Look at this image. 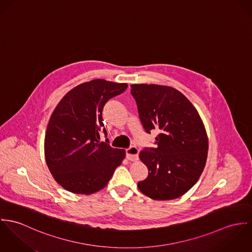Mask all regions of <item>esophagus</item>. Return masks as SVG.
Instances as JSON below:
<instances>
[{
    "instance_id": "obj_1",
    "label": "esophagus",
    "mask_w": 252,
    "mask_h": 252,
    "mask_svg": "<svg viewBox=\"0 0 252 252\" xmlns=\"http://www.w3.org/2000/svg\"><path fill=\"white\" fill-rule=\"evenodd\" d=\"M126 158L128 160H131V161H135L138 159V154H139V150L134 147V146H131L129 147L128 149L126 150Z\"/></svg>"
}]
</instances>
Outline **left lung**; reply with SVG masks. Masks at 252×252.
Returning a JSON list of instances; mask_svg holds the SVG:
<instances>
[{
	"label": "left lung",
	"instance_id": "8db88e82",
	"mask_svg": "<svg viewBox=\"0 0 252 252\" xmlns=\"http://www.w3.org/2000/svg\"><path fill=\"white\" fill-rule=\"evenodd\" d=\"M130 87L144 129L159 131L157 148L140 152L149 175L138 189L154 200L179 198L195 185L206 165L209 142L204 124L178 90L156 84Z\"/></svg>",
	"mask_w": 252,
	"mask_h": 252
}]
</instances>
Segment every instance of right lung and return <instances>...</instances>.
Listing matches in <instances>:
<instances>
[{
  "instance_id": "1",
  "label": "right lung",
  "mask_w": 252,
  "mask_h": 252,
  "mask_svg": "<svg viewBox=\"0 0 252 252\" xmlns=\"http://www.w3.org/2000/svg\"><path fill=\"white\" fill-rule=\"evenodd\" d=\"M127 88L126 83L94 79L70 90L52 113L44 139L47 166L57 183L77 194L106 187L126 151L99 142L105 103ZM106 136V129L103 128Z\"/></svg>"
}]
</instances>
